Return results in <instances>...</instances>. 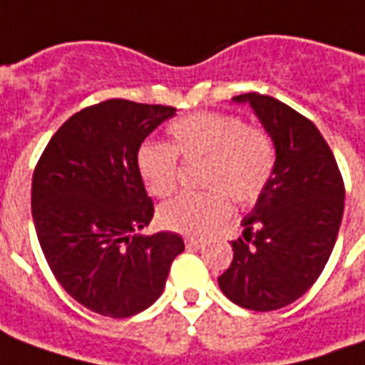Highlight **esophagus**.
Instances as JSON below:
<instances>
[{"mask_svg": "<svg viewBox=\"0 0 365 365\" xmlns=\"http://www.w3.org/2000/svg\"><path fill=\"white\" fill-rule=\"evenodd\" d=\"M185 246H187L190 250H201V248H205V240H197V238H185Z\"/></svg>", "mask_w": 365, "mask_h": 365, "instance_id": "esophagus-1", "label": "esophagus"}]
</instances>
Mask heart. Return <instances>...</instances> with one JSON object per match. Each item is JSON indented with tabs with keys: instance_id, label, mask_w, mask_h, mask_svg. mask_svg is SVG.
<instances>
[{
	"instance_id": "obj_1",
	"label": "heart",
	"mask_w": 365,
	"mask_h": 365,
	"mask_svg": "<svg viewBox=\"0 0 365 365\" xmlns=\"http://www.w3.org/2000/svg\"><path fill=\"white\" fill-rule=\"evenodd\" d=\"M170 144H140L136 170L146 190L168 197L178 183V156L203 160L199 185L160 207L158 221L168 230L203 237L230 215V201L250 205L268 187L275 170V146L268 130L245 125L229 113L199 111L170 123Z\"/></svg>"
}]
</instances>
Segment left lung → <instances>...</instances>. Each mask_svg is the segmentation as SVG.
I'll list each match as a JSON object with an SVG mask.
<instances>
[{"label":"left lung","mask_w":365,"mask_h":365,"mask_svg":"<svg viewBox=\"0 0 365 365\" xmlns=\"http://www.w3.org/2000/svg\"><path fill=\"white\" fill-rule=\"evenodd\" d=\"M250 103L275 146V170L232 240V262L219 287L250 311L297 301L327 266L344 213V182L319 128L289 105L260 93Z\"/></svg>","instance_id":"1"}]
</instances>
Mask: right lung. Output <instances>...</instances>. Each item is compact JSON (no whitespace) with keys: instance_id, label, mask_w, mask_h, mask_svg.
<instances>
[{"instance_id":"right-lung-1","label":"right lung","mask_w":365,"mask_h":365,"mask_svg":"<svg viewBox=\"0 0 365 365\" xmlns=\"http://www.w3.org/2000/svg\"><path fill=\"white\" fill-rule=\"evenodd\" d=\"M168 105L107 99L86 107L56 130L33 174L36 237L52 274L80 305L125 319L164 291L183 252L174 232L140 235L154 217L136 170V152Z\"/></svg>"}]
</instances>
